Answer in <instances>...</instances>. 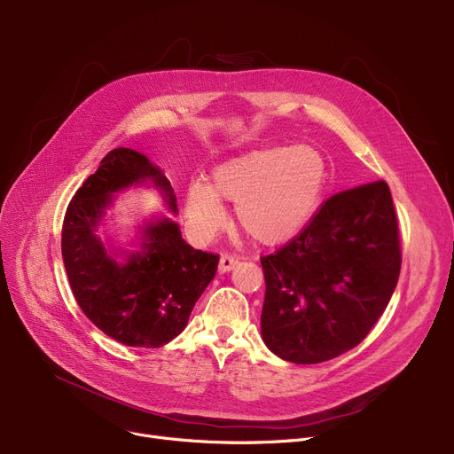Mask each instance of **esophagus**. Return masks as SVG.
Wrapping results in <instances>:
<instances>
[{"mask_svg":"<svg viewBox=\"0 0 454 454\" xmlns=\"http://www.w3.org/2000/svg\"><path fill=\"white\" fill-rule=\"evenodd\" d=\"M237 263H239V259L230 255V254H224V255L221 257V261H219V270H221V272H230L231 269L237 267Z\"/></svg>","mask_w":454,"mask_h":454,"instance_id":"obj_1","label":"esophagus"}]
</instances>
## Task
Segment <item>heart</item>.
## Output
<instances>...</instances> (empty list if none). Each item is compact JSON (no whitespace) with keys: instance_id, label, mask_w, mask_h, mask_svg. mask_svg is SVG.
I'll return each instance as SVG.
<instances>
[{"instance_id":"obj_1","label":"heart","mask_w":454,"mask_h":454,"mask_svg":"<svg viewBox=\"0 0 454 454\" xmlns=\"http://www.w3.org/2000/svg\"><path fill=\"white\" fill-rule=\"evenodd\" d=\"M324 182L325 163L313 149L252 151L215 167L207 185H191L187 215L207 235L224 223L221 202H237L243 231L259 245L274 247L289 241L311 217Z\"/></svg>"}]
</instances>
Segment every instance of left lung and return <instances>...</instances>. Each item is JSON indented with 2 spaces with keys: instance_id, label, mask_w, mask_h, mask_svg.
<instances>
[{
  "instance_id": "obj_1",
  "label": "left lung",
  "mask_w": 454,
  "mask_h": 454,
  "mask_svg": "<svg viewBox=\"0 0 454 454\" xmlns=\"http://www.w3.org/2000/svg\"><path fill=\"white\" fill-rule=\"evenodd\" d=\"M261 335L294 364L359 346L387 309L401 270L397 215L385 180L329 197L293 241L261 257Z\"/></svg>"
}]
</instances>
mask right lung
Listing matches in <instances>:
<instances>
[{"instance_id": "1", "label": "right lung", "mask_w": 454, "mask_h": 454, "mask_svg": "<svg viewBox=\"0 0 454 454\" xmlns=\"http://www.w3.org/2000/svg\"><path fill=\"white\" fill-rule=\"evenodd\" d=\"M151 178L176 211L173 187L136 151H110L71 199L62 224V259L69 287L82 313L105 335L132 348H160L178 337L207 283L219 255L195 250L178 226L163 219L145 230L143 252L127 265L112 259L93 230L115 191Z\"/></svg>"}]
</instances>
